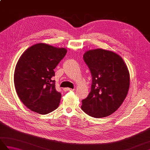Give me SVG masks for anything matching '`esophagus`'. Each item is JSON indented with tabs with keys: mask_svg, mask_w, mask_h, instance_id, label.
Masks as SVG:
<instances>
[{
	"mask_svg": "<svg viewBox=\"0 0 150 150\" xmlns=\"http://www.w3.org/2000/svg\"><path fill=\"white\" fill-rule=\"evenodd\" d=\"M64 90L65 91H72L73 90L71 88H66L64 89Z\"/></svg>",
	"mask_w": 150,
	"mask_h": 150,
	"instance_id": "34e87169",
	"label": "esophagus"
}]
</instances>
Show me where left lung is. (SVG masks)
Segmentation results:
<instances>
[{"mask_svg": "<svg viewBox=\"0 0 150 150\" xmlns=\"http://www.w3.org/2000/svg\"><path fill=\"white\" fill-rule=\"evenodd\" d=\"M90 70L92 83L88 96L82 100L81 109L95 118L114 113L126 97L129 73L122 57L103 49L89 50L83 55Z\"/></svg>", "mask_w": 150, "mask_h": 150, "instance_id": "8db88e82", "label": "left lung"}]
</instances>
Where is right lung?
<instances>
[{
    "mask_svg": "<svg viewBox=\"0 0 150 150\" xmlns=\"http://www.w3.org/2000/svg\"><path fill=\"white\" fill-rule=\"evenodd\" d=\"M66 53L65 48L39 43L22 53L15 67L14 84L19 98L28 109L46 115L58 108L61 93L52 78Z\"/></svg>",
    "mask_w": 150,
    "mask_h": 150,
    "instance_id": "1",
    "label": "right lung"
}]
</instances>
